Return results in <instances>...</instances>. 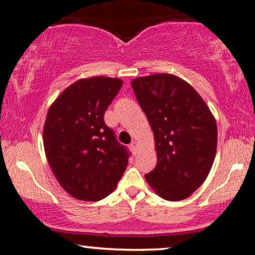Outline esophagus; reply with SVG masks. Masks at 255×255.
Masks as SVG:
<instances>
[{
    "instance_id": "obj_1",
    "label": "esophagus",
    "mask_w": 255,
    "mask_h": 255,
    "mask_svg": "<svg viewBox=\"0 0 255 255\" xmlns=\"http://www.w3.org/2000/svg\"><path fill=\"white\" fill-rule=\"evenodd\" d=\"M130 150L133 151V153H136V150H137V142L136 141H131L130 145H129Z\"/></svg>"
}]
</instances>
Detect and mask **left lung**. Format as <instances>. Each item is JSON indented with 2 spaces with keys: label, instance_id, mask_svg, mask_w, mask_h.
Wrapping results in <instances>:
<instances>
[{
  "label": "left lung",
  "instance_id": "left-lung-1",
  "mask_svg": "<svg viewBox=\"0 0 255 255\" xmlns=\"http://www.w3.org/2000/svg\"><path fill=\"white\" fill-rule=\"evenodd\" d=\"M131 87L156 142L157 164L146 181L165 200H183L211 170L217 148L215 119L197 91L175 75L136 78Z\"/></svg>",
  "mask_w": 255,
  "mask_h": 255
}]
</instances>
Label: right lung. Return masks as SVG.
I'll list each match as a JSON object with an SVG mask.
<instances>
[{
	"instance_id": "add662e5",
	"label": "right lung",
	"mask_w": 255,
	"mask_h": 255,
	"mask_svg": "<svg viewBox=\"0 0 255 255\" xmlns=\"http://www.w3.org/2000/svg\"><path fill=\"white\" fill-rule=\"evenodd\" d=\"M122 84L118 78L81 79L58 96L46 115V159L64 191L79 200L108 197L128 165L130 152L104 122Z\"/></svg>"
}]
</instances>
